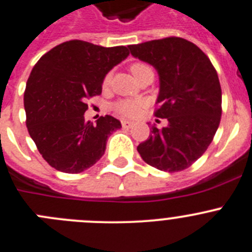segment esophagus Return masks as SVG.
<instances>
[{
    "label": "esophagus",
    "mask_w": 252,
    "mask_h": 252,
    "mask_svg": "<svg viewBox=\"0 0 252 252\" xmlns=\"http://www.w3.org/2000/svg\"><path fill=\"white\" fill-rule=\"evenodd\" d=\"M134 126V123H133V122L122 121V126H123V128L129 129V128H131V126Z\"/></svg>",
    "instance_id": "1"
}]
</instances>
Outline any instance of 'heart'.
Masks as SVG:
<instances>
[{
  "instance_id": "b5f03b06",
  "label": "heart",
  "mask_w": 252,
  "mask_h": 252,
  "mask_svg": "<svg viewBox=\"0 0 252 252\" xmlns=\"http://www.w3.org/2000/svg\"><path fill=\"white\" fill-rule=\"evenodd\" d=\"M130 72L134 75L137 80H140L147 75H153V69L151 65L146 64V63H133L130 65ZM110 81H112V74L108 72L104 76L103 80V88L109 87ZM143 103L139 100H119L114 104V110L122 117H137L142 110Z\"/></svg>"
}]
</instances>
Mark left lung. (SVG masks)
Returning <instances> with one entry per match:
<instances>
[{"instance_id": "1", "label": "left lung", "mask_w": 252, "mask_h": 252, "mask_svg": "<svg viewBox=\"0 0 252 252\" xmlns=\"http://www.w3.org/2000/svg\"><path fill=\"white\" fill-rule=\"evenodd\" d=\"M128 47L131 55L157 69L160 89L154 115L168 121L162 129L152 126L137 151L159 171H183L207 151L220 126L222 93L216 69L202 50L182 37Z\"/></svg>"}]
</instances>
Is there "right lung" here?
<instances>
[{"instance_id":"obj_1","label":"right lung","mask_w":252,"mask_h":252,"mask_svg":"<svg viewBox=\"0 0 252 252\" xmlns=\"http://www.w3.org/2000/svg\"><path fill=\"white\" fill-rule=\"evenodd\" d=\"M129 55L126 46L103 47L81 40L58 45L40 58L24 94L26 126L53 168L80 173L98 162L108 137L122 128L112 115L87 122L88 99L101 94L109 70Z\"/></svg>"}]
</instances>
